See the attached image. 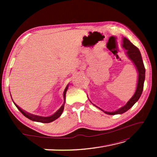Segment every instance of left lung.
Masks as SVG:
<instances>
[{
	"mask_svg": "<svg viewBox=\"0 0 157 157\" xmlns=\"http://www.w3.org/2000/svg\"><path fill=\"white\" fill-rule=\"evenodd\" d=\"M123 47L127 51V55L128 57L132 60V62L134 63L136 68L138 69V86L136 88V91L134 95L132 96V98L129 100L128 103L121 107V109H118L117 111L114 112H106L104 111L106 114L109 115H117V114H122V113L126 112L129 110L132 106L134 105L135 103L138 101V99L140 97V96L143 91V88H144V82L145 79V67L143 63L141 53L140 52L139 49L134 46L132 43L128 40L125 38L123 39ZM102 110V109H101Z\"/></svg>",
	"mask_w": 157,
	"mask_h": 157,
	"instance_id": "1",
	"label": "left lung"
}]
</instances>
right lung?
I'll return each mask as SVG.
<instances>
[{
	"instance_id": "right-lung-1",
	"label": "right lung",
	"mask_w": 157,
	"mask_h": 157,
	"mask_svg": "<svg viewBox=\"0 0 157 157\" xmlns=\"http://www.w3.org/2000/svg\"><path fill=\"white\" fill-rule=\"evenodd\" d=\"M67 88H68V85L67 86V87L65 89V91L63 92V97H64V100L65 99V94H66V92L67 90ZM15 104V103H14ZM15 105L17 106V108L19 109V111L21 112L22 114L24 115L26 117L28 118L29 119L32 120V121H37V122H40V123H51L53 121H55L57 118H59L60 116L61 115L63 111V109H64V105H65V103L63 104L61 106V108H60L57 111H56L55 114H53L52 115L50 116V117H40V116H37V115H32V114H29V113H27V112H25L23 111V110H21L20 109L19 106Z\"/></svg>"
}]
</instances>
